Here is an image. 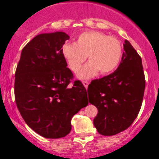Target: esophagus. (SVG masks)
Instances as JSON below:
<instances>
[{
    "instance_id": "1",
    "label": "esophagus",
    "mask_w": 159,
    "mask_h": 159,
    "mask_svg": "<svg viewBox=\"0 0 159 159\" xmlns=\"http://www.w3.org/2000/svg\"><path fill=\"white\" fill-rule=\"evenodd\" d=\"M89 82H87V81H83V84L84 85V86H85V88H86V89H87L88 88V86H89Z\"/></svg>"
}]
</instances>
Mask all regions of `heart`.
<instances>
[{
	"instance_id": "1",
	"label": "heart",
	"mask_w": 159,
	"mask_h": 159,
	"mask_svg": "<svg viewBox=\"0 0 159 159\" xmlns=\"http://www.w3.org/2000/svg\"><path fill=\"white\" fill-rule=\"evenodd\" d=\"M123 54L121 42L114 36L96 31L81 33L75 43L67 42L62 47V55L73 73L81 68L87 55L88 62L77 73L78 78L88 80L100 72L107 75L117 69Z\"/></svg>"
}]
</instances>
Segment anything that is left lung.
Returning a JSON list of instances; mask_svg holds the SVG:
<instances>
[{
  "mask_svg": "<svg viewBox=\"0 0 159 159\" xmlns=\"http://www.w3.org/2000/svg\"><path fill=\"white\" fill-rule=\"evenodd\" d=\"M121 62L111 74L94 80L87 89L89 102L97 107V131L111 136L129 128L141 109L145 88L141 58L125 41Z\"/></svg>",
  "mask_w": 159,
  "mask_h": 159,
  "instance_id": "8db88e82",
  "label": "left lung"
}]
</instances>
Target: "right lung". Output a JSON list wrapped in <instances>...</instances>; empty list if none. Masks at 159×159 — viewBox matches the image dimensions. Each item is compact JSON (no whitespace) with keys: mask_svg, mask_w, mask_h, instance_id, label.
<instances>
[{"mask_svg":"<svg viewBox=\"0 0 159 159\" xmlns=\"http://www.w3.org/2000/svg\"><path fill=\"white\" fill-rule=\"evenodd\" d=\"M70 36L62 31L38 34L23 48L15 72V97L25 123L41 136L60 138L70 132L71 119L88 104L83 83H70L62 47Z\"/></svg>","mask_w":159,"mask_h":159,"instance_id":"add662e5","label":"right lung"}]
</instances>
